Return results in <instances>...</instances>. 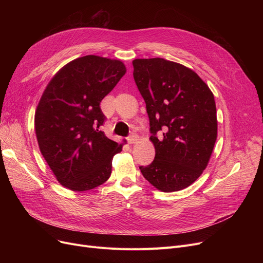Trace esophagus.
I'll use <instances>...</instances> for the list:
<instances>
[{
    "instance_id": "34e87169",
    "label": "esophagus",
    "mask_w": 263,
    "mask_h": 263,
    "mask_svg": "<svg viewBox=\"0 0 263 263\" xmlns=\"http://www.w3.org/2000/svg\"><path fill=\"white\" fill-rule=\"evenodd\" d=\"M127 140H128L129 144H135L137 141H139V137H137V135H135V134H132V135L128 136Z\"/></svg>"
}]
</instances>
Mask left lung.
I'll return each instance as SVG.
<instances>
[{
    "mask_svg": "<svg viewBox=\"0 0 263 263\" xmlns=\"http://www.w3.org/2000/svg\"><path fill=\"white\" fill-rule=\"evenodd\" d=\"M132 64L156 149L153 163L140 170L162 192L183 190L197 180L212 155L217 137L214 96L181 64L160 58L136 59Z\"/></svg>",
    "mask_w": 263,
    "mask_h": 263,
    "instance_id": "8db88e82",
    "label": "left lung"
}]
</instances>
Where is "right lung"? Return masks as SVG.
Returning a JSON list of instances; mask_svg holds the SVG:
<instances>
[{"instance_id": "obj_1", "label": "right lung", "mask_w": 263, "mask_h": 263, "mask_svg": "<svg viewBox=\"0 0 263 263\" xmlns=\"http://www.w3.org/2000/svg\"><path fill=\"white\" fill-rule=\"evenodd\" d=\"M126 71L120 61L86 55L60 69L41 96L35 112L37 142L63 186L84 192L109 178L123 144L100 130L105 120L100 102Z\"/></svg>"}]
</instances>
